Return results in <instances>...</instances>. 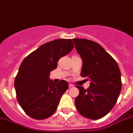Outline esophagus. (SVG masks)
<instances>
[{
  "label": "esophagus",
  "mask_w": 133,
  "mask_h": 133,
  "mask_svg": "<svg viewBox=\"0 0 133 133\" xmlns=\"http://www.w3.org/2000/svg\"><path fill=\"white\" fill-rule=\"evenodd\" d=\"M74 87V85L72 84H69V88Z\"/></svg>",
  "instance_id": "34e87169"
}]
</instances>
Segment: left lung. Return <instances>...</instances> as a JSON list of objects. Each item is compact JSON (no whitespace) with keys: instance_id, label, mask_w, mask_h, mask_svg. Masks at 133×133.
Listing matches in <instances>:
<instances>
[{"instance_id":"8db88e82","label":"left lung","mask_w":133,"mask_h":133,"mask_svg":"<svg viewBox=\"0 0 133 133\" xmlns=\"http://www.w3.org/2000/svg\"><path fill=\"white\" fill-rule=\"evenodd\" d=\"M73 41L82 59L81 76L90 80L86 90L76 86L79 94L75 99L76 107L82 116L89 119H100L112 109L121 93L119 67L98 43L86 39Z\"/></svg>"}]
</instances>
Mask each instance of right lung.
Segmentation results:
<instances>
[{
	"label": "right lung",
	"instance_id": "1",
	"mask_svg": "<svg viewBox=\"0 0 133 133\" xmlns=\"http://www.w3.org/2000/svg\"><path fill=\"white\" fill-rule=\"evenodd\" d=\"M71 39H58L41 45L24 59L15 79L17 99L25 112L36 120L49 117L57 110L68 83L49 80L61 57L74 49Z\"/></svg>",
	"mask_w": 133,
	"mask_h": 133
}]
</instances>
